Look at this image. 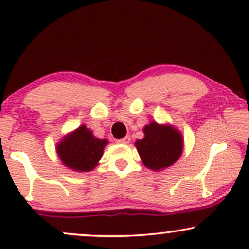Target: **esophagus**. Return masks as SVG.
<instances>
[{
  "label": "esophagus",
  "instance_id": "34e87169",
  "mask_svg": "<svg viewBox=\"0 0 249 249\" xmlns=\"http://www.w3.org/2000/svg\"><path fill=\"white\" fill-rule=\"evenodd\" d=\"M130 141H131V138L128 136H126V137H124V138H122V139H118V142L119 144H128V142H130Z\"/></svg>",
  "mask_w": 249,
  "mask_h": 249
}]
</instances>
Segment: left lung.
<instances>
[{
    "label": "left lung",
    "mask_w": 249,
    "mask_h": 249,
    "mask_svg": "<svg viewBox=\"0 0 249 249\" xmlns=\"http://www.w3.org/2000/svg\"><path fill=\"white\" fill-rule=\"evenodd\" d=\"M145 137L137 139L136 147L142 164L158 171L174 164L182 152V137L176 128L152 122L144 127Z\"/></svg>",
    "instance_id": "obj_1"
}]
</instances>
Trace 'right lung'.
<instances>
[{"mask_svg": "<svg viewBox=\"0 0 249 249\" xmlns=\"http://www.w3.org/2000/svg\"><path fill=\"white\" fill-rule=\"evenodd\" d=\"M107 144V139L96 138L83 125L57 145V152L67 167L78 172H88L102 158L103 150Z\"/></svg>", "mask_w": 249, "mask_h": 249, "instance_id": "right-lung-1", "label": "right lung"}]
</instances>
